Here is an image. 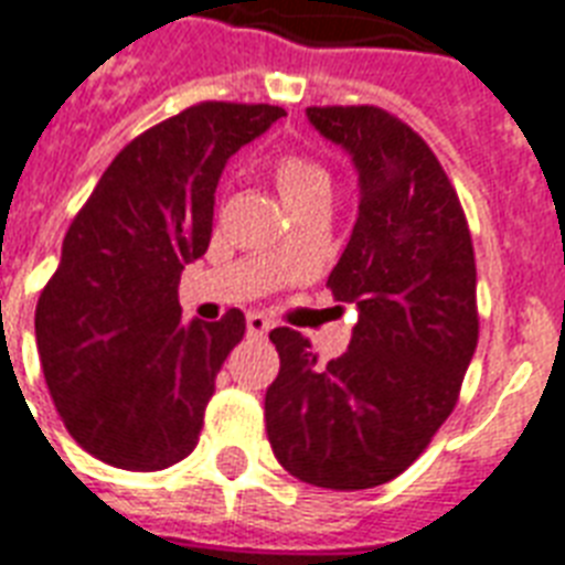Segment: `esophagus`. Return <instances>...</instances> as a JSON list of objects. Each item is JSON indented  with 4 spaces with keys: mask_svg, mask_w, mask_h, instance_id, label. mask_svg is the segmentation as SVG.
<instances>
[{
    "mask_svg": "<svg viewBox=\"0 0 565 565\" xmlns=\"http://www.w3.org/2000/svg\"><path fill=\"white\" fill-rule=\"evenodd\" d=\"M246 328L252 337H264L269 328H273V319L264 317V313H248L246 317Z\"/></svg>",
    "mask_w": 565,
    "mask_h": 565,
    "instance_id": "34e87169",
    "label": "esophagus"
}]
</instances>
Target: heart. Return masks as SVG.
Returning a JSON list of instances; mask_svg holds the SVG:
<instances>
[{
    "mask_svg": "<svg viewBox=\"0 0 565 565\" xmlns=\"http://www.w3.org/2000/svg\"><path fill=\"white\" fill-rule=\"evenodd\" d=\"M275 184L284 204L290 211H299L310 202H328L331 199V172L322 163L310 161L305 154H287L275 167Z\"/></svg>",
    "mask_w": 565,
    "mask_h": 565,
    "instance_id": "b5f03b06",
    "label": "heart"
}]
</instances>
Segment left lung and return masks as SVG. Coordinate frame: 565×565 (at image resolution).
I'll use <instances>...</instances> for the list:
<instances>
[{
  "label": "left lung",
  "mask_w": 565,
  "mask_h": 565,
  "mask_svg": "<svg viewBox=\"0 0 565 565\" xmlns=\"http://www.w3.org/2000/svg\"><path fill=\"white\" fill-rule=\"evenodd\" d=\"M310 126L352 154L358 222L328 275L358 308L349 352L319 366L292 328H275L281 370L266 390L278 463L326 490L393 481L455 411L478 345L475 252L437 154L372 105L308 108Z\"/></svg>",
  "instance_id": "obj_1"
}]
</instances>
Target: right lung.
I'll return each mask as SVG.
<instances>
[{"label": "right lung", "mask_w": 565, "mask_h": 565, "mask_svg": "<svg viewBox=\"0 0 565 565\" xmlns=\"http://www.w3.org/2000/svg\"><path fill=\"white\" fill-rule=\"evenodd\" d=\"M278 105L202 102L135 137L73 220L40 292L34 334L66 430L131 472L179 463L246 317L181 322L184 264L211 243L225 163L260 137Z\"/></svg>", "instance_id": "add662e5"}]
</instances>
